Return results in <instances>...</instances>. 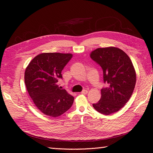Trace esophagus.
<instances>
[{
    "label": "esophagus",
    "instance_id": "esophagus-1",
    "mask_svg": "<svg viewBox=\"0 0 153 153\" xmlns=\"http://www.w3.org/2000/svg\"><path fill=\"white\" fill-rule=\"evenodd\" d=\"M87 92H88V91L87 90H83L81 92V93L83 94H87Z\"/></svg>",
    "mask_w": 153,
    "mask_h": 153
}]
</instances>
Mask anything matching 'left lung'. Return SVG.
Returning a JSON list of instances; mask_svg holds the SVG:
<instances>
[{
  "label": "left lung",
  "mask_w": 153,
  "mask_h": 153,
  "mask_svg": "<svg viewBox=\"0 0 153 153\" xmlns=\"http://www.w3.org/2000/svg\"><path fill=\"white\" fill-rule=\"evenodd\" d=\"M90 56L102 68L106 84L101 90V99L92 106L104 115L116 112L129 101L135 86L136 73L131 59L115 47L97 48Z\"/></svg>",
  "instance_id": "obj_1"
}]
</instances>
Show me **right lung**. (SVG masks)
Instances as JSON below:
<instances>
[{
	"instance_id": "obj_1",
	"label": "right lung",
	"mask_w": 153,
	"mask_h": 153,
	"mask_svg": "<svg viewBox=\"0 0 153 153\" xmlns=\"http://www.w3.org/2000/svg\"><path fill=\"white\" fill-rule=\"evenodd\" d=\"M71 53H43L32 60L25 71V84L34 103L41 112L56 117L71 107L74 98L57 82L70 61Z\"/></svg>"
}]
</instances>
